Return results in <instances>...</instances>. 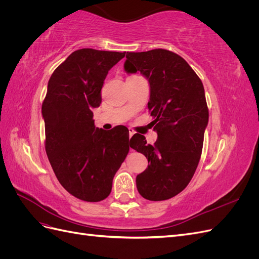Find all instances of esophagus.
Instances as JSON below:
<instances>
[{
  "label": "esophagus",
  "mask_w": 259,
  "mask_h": 259,
  "mask_svg": "<svg viewBox=\"0 0 259 259\" xmlns=\"http://www.w3.org/2000/svg\"><path fill=\"white\" fill-rule=\"evenodd\" d=\"M128 133H130V138H131L133 135L135 134V131H134V130H132V128H130V130H128Z\"/></svg>",
  "instance_id": "esophagus-1"
}]
</instances>
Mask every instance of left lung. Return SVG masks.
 <instances>
[{
  "mask_svg": "<svg viewBox=\"0 0 259 259\" xmlns=\"http://www.w3.org/2000/svg\"><path fill=\"white\" fill-rule=\"evenodd\" d=\"M124 69L149 81L148 109L158 133L153 146L139 134L131 138V148L149 163L136 177L137 190L150 201L170 199L190 183L201 158L208 123L204 88L188 62L166 50L127 52Z\"/></svg>",
  "mask_w": 259,
  "mask_h": 259,
  "instance_id": "left-lung-1",
  "label": "left lung"
}]
</instances>
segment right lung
Returning <instances> with one entry per match:
<instances>
[{
  "label": "right lung",
  "mask_w": 259,
  "mask_h": 259,
  "mask_svg": "<svg viewBox=\"0 0 259 259\" xmlns=\"http://www.w3.org/2000/svg\"><path fill=\"white\" fill-rule=\"evenodd\" d=\"M125 53L82 49L53 72L42 104L45 150L58 182L86 202L105 200L130 151L128 130L95 126L93 109L101 103L104 81Z\"/></svg>",
  "instance_id": "right-lung-1"
}]
</instances>
